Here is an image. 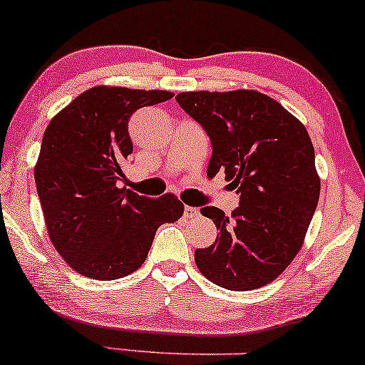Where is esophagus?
<instances>
[{
	"label": "esophagus",
	"mask_w": 365,
	"mask_h": 365,
	"mask_svg": "<svg viewBox=\"0 0 365 365\" xmlns=\"http://www.w3.org/2000/svg\"><path fill=\"white\" fill-rule=\"evenodd\" d=\"M183 216H185V217H197V216H199V209L185 206V209H183Z\"/></svg>",
	"instance_id": "obj_1"
}]
</instances>
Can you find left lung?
Here are the masks:
<instances>
[{
  "instance_id": "8db88e82",
  "label": "left lung",
  "mask_w": 365,
  "mask_h": 365,
  "mask_svg": "<svg viewBox=\"0 0 365 365\" xmlns=\"http://www.w3.org/2000/svg\"><path fill=\"white\" fill-rule=\"evenodd\" d=\"M177 101L212 144L209 177L225 170L240 206L225 216L207 206L220 235L195 250L209 282L245 292L271 283L290 266L317 207L321 180L302 121L257 91L180 92Z\"/></svg>"
}]
</instances>
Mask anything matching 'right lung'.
<instances>
[{"label": "right lung", "mask_w": 365, "mask_h": 365, "mask_svg": "<svg viewBox=\"0 0 365 365\" xmlns=\"http://www.w3.org/2000/svg\"><path fill=\"white\" fill-rule=\"evenodd\" d=\"M173 92L96 86L46 128L34 177L49 240L87 278H123L144 264L163 223L182 217L173 194L158 199L116 187L132 154L128 120Z\"/></svg>", "instance_id": "add662e5"}]
</instances>
